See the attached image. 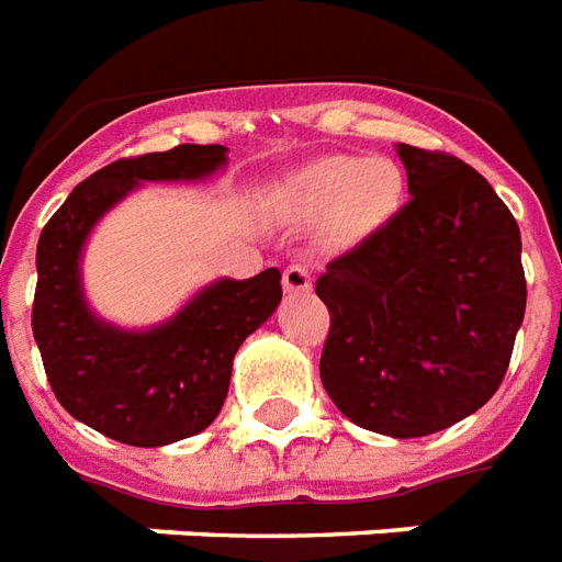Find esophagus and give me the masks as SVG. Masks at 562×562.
<instances>
[{
  "mask_svg": "<svg viewBox=\"0 0 562 562\" xmlns=\"http://www.w3.org/2000/svg\"><path fill=\"white\" fill-rule=\"evenodd\" d=\"M282 285L289 294H303V291L312 289V277H308L306 265H289L282 271Z\"/></svg>",
  "mask_w": 562,
  "mask_h": 562,
  "instance_id": "1",
  "label": "esophagus"
}]
</instances>
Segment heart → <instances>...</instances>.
<instances>
[{
	"mask_svg": "<svg viewBox=\"0 0 562 562\" xmlns=\"http://www.w3.org/2000/svg\"><path fill=\"white\" fill-rule=\"evenodd\" d=\"M408 178L391 157L324 154L306 162L289 187L291 210L324 215V238L335 250H356L391 227L405 206Z\"/></svg>",
	"mask_w": 562,
	"mask_h": 562,
	"instance_id": "heart-1",
	"label": "heart"
}]
</instances>
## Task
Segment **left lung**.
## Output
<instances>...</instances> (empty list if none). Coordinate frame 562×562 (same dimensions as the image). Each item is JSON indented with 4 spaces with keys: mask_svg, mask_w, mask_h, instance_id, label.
Returning a JSON list of instances; mask_svg holds the SVG:
<instances>
[{
    "mask_svg": "<svg viewBox=\"0 0 562 562\" xmlns=\"http://www.w3.org/2000/svg\"><path fill=\"white\" fill-rule=\"evenodd\" d=\"M411 201L373 241L326 265L333 317L321 382L356 426L426 437L496 393L525 317L514 215L458 157L396 145Z\"/></svg>",
    "mask_w": 562,
    "mask_h": 562,
    "instance_id": "8db88e82",
    "label": "left lung"
}]
</instances>
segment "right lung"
I'll use <instances>...</instances> for the list:
<instances>
[{"instance_id": "obj_1", "label": "right lung", "mask_w": 562, "mask_h": 562, "mask_svg": "<svg viewBox=\"0 0 562 562\" xmlns=\"http://www.w3.org/2000/svg\"><path fill=\"white\" fill-rule=\"evenodd\" d=\"M224 169V145H178L110 162L78 183L40 233L31 329L48 384L75 419L119 443H178L218 417L238 347L280 306L282 273L221 277L160 324L125 329L87 303L83 247L143 183H194Z\"/></svg>"}]
</instances>
